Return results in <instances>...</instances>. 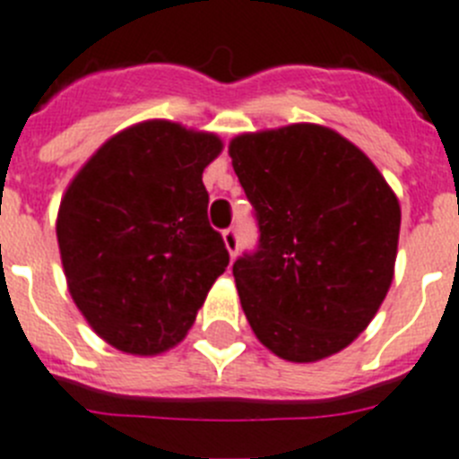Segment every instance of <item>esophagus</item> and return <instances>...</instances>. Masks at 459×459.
I'll return each mask as SVG.
<instances>
[{
	"label": "esophagus",
	"mask_w": 459,
	"mask_h": 459,
	"mask_svg": "<svg viewBox=\"0 0 459 459\" xmlns=\"http://www.w3.org/2000/svg\"><path fill=\"white\" fill-rule=\"evenodd\" d=\"M221 235H224V245H226V249H229V254L230 255L238 254V247H239L238 230H235V229H226Z\"/></svg>",
	"instance_id": "1"
}]
</instances>
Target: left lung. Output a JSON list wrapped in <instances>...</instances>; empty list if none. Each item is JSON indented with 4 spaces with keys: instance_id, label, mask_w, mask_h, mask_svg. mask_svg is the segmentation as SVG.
I'll list each match as a JSON object with an SVG mask.
<instances>
[{
    "instance_id": "obj_1",
    "label": "left lung",
    "mask_w": 459,
    "mask_h": 459,
    "mask_svg": "<svg viewBox=\"0 0 459 459\" xmlns=\"http://www.w3.org/2000/svg\"><path fill=\"white\" fill-rule=\"evenodd\" d=\"M229 152L260 233L233 265L251 329L286 361L341 352L394 281L395 194L354 143L311 123L242 134Z\"/></svg>"
}]
</instances>
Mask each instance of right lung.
<instances>
[{"instance_id":"add662e5","label":"right lung","mask_w":459,"mask_h":459,"mask_svg":"<svg viewBox=\"0 0 459 459\" xmlns=\"http://www.w3.org/2000/svg\"><path fill=\"white\" fill-rule=\"evenodd\" d=\"M208 132L146 121L111 137L61 199L56 239L68 290L109 345L160 354L178 345L229 249L208 221Z\"/></svg>"}]
</instances>
